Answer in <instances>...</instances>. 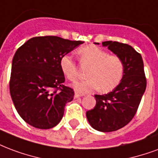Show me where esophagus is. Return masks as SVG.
<instances>
[{
	"instance_id": "esophagus-1",
	"label": "esophagus",
	"mask_w": 158,
	"mask_h": 158,
	"mask_svg": "<svg viewBox=\"0 0 158 158\" xmlns=\"http://www.w3.org/2000/svg\"><path fill=\"white\" fill-rule=\"evenodd\" d=\"M83 96V94H79V93H77V92H75L74 93V99H77V98H79V97H82Z\"/></svg>"
}]
</instances>
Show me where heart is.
<instances>
[{
    "label": "heart",
    "instance_id": "b5f03b06",
    "mask_svg": "<svg viewBox=\"0 0 158 158\" xmlns=\"http://www.w3.org/2000/svg\"><path fill=\"white\" fill-rule=\"evenodd\" d=\"M80 61L89 66L84 81L76 82L73 89L79 93H89L99 89L106 93L113 90L121 83L124 75V63L119 56L109 55L108 52L94 45H89L78 50ZM59 66L62 73L70 81L78 77L75 63L69 54L60 58Z\"/></svg>",
    "mask_w": 158,
    "mask_h": 158
}]
</instances>
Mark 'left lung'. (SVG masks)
Instances as JSON below:
<instances>
[{"label":"left lung","instance_id":"obj_1","mask_svg":"<svg viewBox=\"0 0 158 158\" xmlns=\"http://www.w3.org/2000/svg\"><path fill=\"white\" fill-rule=\"evenodd\" d=\"M102 46L107 47L122 59L124 75L111 92L94 95L96 105L86 112V117L94 129L110 132L121 129L132 120L146 90L147 80L142 58L132 47L112 41L103 42Z\"/></svg>","mask_w":158,"mask_h":158}]
</instances>
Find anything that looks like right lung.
<instances>
[{
	"instance_id": "right-lung-1",
	"label": "right lung",
	"mask_w": 158,
	"mask_h": 158,
	"mask_svg": "<svg viewBox=\"0 0 158 158\" xmlns=\"http://www.w3.org/2000/svg\"><path fill=\"white\" fill-rule=\"evenodd\" d=\"M84 43L55 36L32 37L17 50L11 63L10 93L23 120L38 129L57 126L74 92L64 86L60 58Z\"/></svg>"
}]
</instances>
